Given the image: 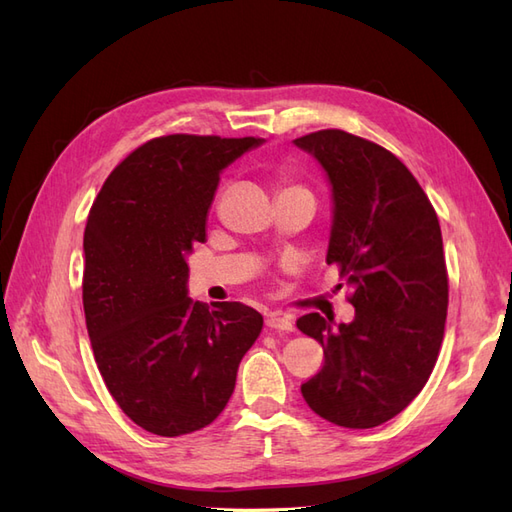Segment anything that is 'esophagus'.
I'll return each mask as SVG.
<instances>
[{"mask_svg": "<svg viewBox=\"0 0 512 512\" xmlns=\"http://www.w3.org/2000/svg\"><path fill=\"white\" fill-rule=\"evenodd\" d=\"M265 322H267L269 329H275V331H292V327H294L292 318L288 314H282V312H271Z\"/></svg>", "mask_w": 512, "mask_h": 512, "instance_id": "esophagus-1", "label": "esophagus"}]
</instances>
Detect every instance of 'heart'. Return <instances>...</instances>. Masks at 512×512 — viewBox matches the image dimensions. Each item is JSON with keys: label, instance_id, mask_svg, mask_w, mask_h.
Listing matches in <instances>:
<instances>
[{"label": "heart", "instance_id": "obj_1", "mask_svg": "<svg viewBox=\"0 0 512 512\" xmlns=\"http://www.w3.org/2000/svg\"><path fill=\"white\" fill-rule=\"evenodd\" d=\"M292 190H299V188H286L284 192H292Z\"/></svg>", "mask_w": 512, "mask_h": 512}]
</instances>
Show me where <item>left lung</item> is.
<instances>
[{"instance_id": "8db88e82", "label": "left lung", "mask_w": 512, "mask_h": 512, "mask_svg": "<svg viewBox=\"0 0 512 512\" xmlns=\"http://www.w3.org/2000/svg\"><path fill=\"white\" fill-rule=\"evenodd\" d=\"M331 183L327 262L352 288L354 320H297L324 348V365L301 386L318 416L348 429L391 421L423 391L438 361L448 277L438 215L391 151L344 130L294 141ZM342 286V284H339Z\"/></svg>"}]
</instances>
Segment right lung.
I'll list each match as a JSON object with an SVG mask.
<instances>
[{
  "mask_svg": "<svg viewBox=\"0 0 512 512\" xmlns=\"http://www.w3.org/2000/svg\"><path fill=\"white\" fill-rule=\"evenodd\" d=\"M265 141L170 134L134 149L91 205L83 250L87 333L108 393L145 431L213 423L235 391L262 316L188 297V256L207 241L222 170Z\"/></svg>",
  "mask_w": 512,
  "mask_h": 512,
  "instance_id": "1",
  "label": "right lung"
}]
</instances>
